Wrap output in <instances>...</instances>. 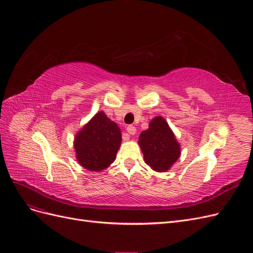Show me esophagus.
<instances>
[{
    "mask_svg": "<svg viewBox=\"0 0 253 253\" xmlns=\"http://www.w3.org/2000/svg\"><path fill=\"white\" fill-rule=\"evenodd\" d=\"M126 132L131 135H134L136 133V127L134 126H128L126 127Z\"/></svg>",
    "mask_w": 253,
    "mask_h": 253,
    "instance_id": "1",
    "label": "esophagus"
}]
</instances>
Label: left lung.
Wrapping results in <instances>:
<instances>
[{"label": "left lung", "instance_id": "1", "mask_svg": "<svg viewBox=\"0 0 253 253\" xmlns=\"http://www.w3.org/2000/svg\"><path fill=\"white\" fill-rule=\"evenodd\" d=\"M138 143L144 162L157 172L168 171L180 156V145L168 122L160 116L153 119L141 132Z\"/></svg>", "mask_w": 253, "mask_h": 253}]
</instances>
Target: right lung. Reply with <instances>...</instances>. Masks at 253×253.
I'll use <instances>...</instances> for the list:
<instances>
[{"label":"right lung","mask_w":253,"mask_h":253,"mask_svg":"<svg viewBox=\"0 0 253 253\" xmlns=\"http://www.w3.org/2000/svg\"><path fill=\"white\" fill-rule=\"evenodd\" d=\"M121 143L119 126L99 112L75 137L74 147L78 163L89 171H102L114 160Z\"/></svg>","instance_id":"add662e5"}]
</instances>
